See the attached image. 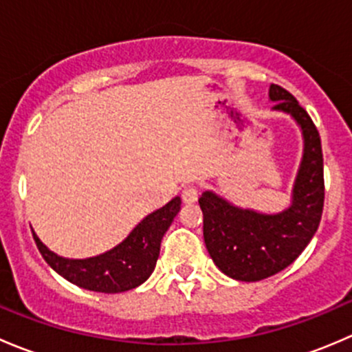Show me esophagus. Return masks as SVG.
I'll return each mask as SVG.
<instances>
[{"mask_svg":"<svg viewBox=\"0 0 352 352\" xmlns=\"http://www.w3.org/2000/svg\"><path fill=\"white\" fill-rule=\"evenodd\" d=\"M197 189L194 186H186L182 190V201L186 204H192V202L197 201Z\"/></svg>","mask_w":352,"mask_h":352,"instance_id":"obj_1","label":"esophagus"}]
</instances>
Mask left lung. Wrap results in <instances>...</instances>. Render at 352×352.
Listing matches in <instances>:
<instances>
[{
  "mask_svg": "<svg viewBox=\"0 0 352 352\" xmlns=\"http://www.w3.org/2000/svg\"><path fill=\"white\" fill-rule=\"evenodd\" d=\"M272 110L287 113L303 136V156L291 190V204L279 212L240 208L212 190L199 206L204 243L216 267L236 281L255 283L278 274L307 248L324 209V156L315 124L296 98L278 85L269 87Z\"/></svg>",
  "mask_w": 352,
  "mask_h": 352,
  "instance_id": "obj_1",
  "label": "left lung"
}]
</instances>
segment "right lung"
<instances>
[{"instance_id": "1", "label": "right lung", "mask_w": 352, "mask_h": 352, "mask_svg": "<svg viewBox=\"0 0 352 352\" xmlns=\"http://www.w3.org/2000/svg\"><path fill=\"white\" fill-rule=\"evenodd\" d=\"M180 197H173L144 216L119 245L95 257H61L49 250L37 233H32L44 261L69 283L97 293H124L143 285L155 271L160 243L180 211Z\"/></svg>"}]
</instances>
